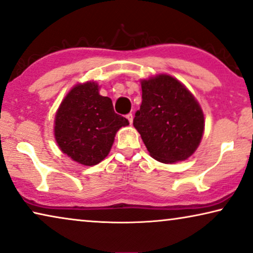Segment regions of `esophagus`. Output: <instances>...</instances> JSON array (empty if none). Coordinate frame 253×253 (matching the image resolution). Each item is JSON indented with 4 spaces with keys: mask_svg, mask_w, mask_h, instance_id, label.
<instances>
[{
    "mask_svg": "<svg viewBox=\"0 0 253 253\" xmlns=\"http://www.w3.org/2000/svg\"><path fill=\"white\" fill-rule=\"evenodd\" d=\"M126 118L128 119V122H129V124L131 125V124H133V115H131V113H128V115L126 116Z\"/></svg>",
    "mask_w": 253,
    "mask_h": 253,
    "instance_id": "obj_1",
    "label": "esophagus"
}]
</instances>
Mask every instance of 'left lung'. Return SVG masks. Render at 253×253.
Wrapping results in <instances>:
<instances>
[{
  "label": "left lung",
  "mask_w": 253,
  "mask_h": 253,
  "mask_svg": "<svg viewBox=\"0 0 253 253\" xmlns=\"http://www.w3.org/2000/svg\"><path fill=\"white\" fill-rule=\"evenodd\" d=\"M142 104L134 127L156 161H186L196 151L204 134V113L182 83L169 74L141 80Z\"/></svg>",
  "instance_id": "left-lung-1"
}]
</instances>
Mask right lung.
Instances as JSON below:
<instances>
[{"label":"right lung","mask_w":253,"mask_h":253,"mask_svg":"<svg viewBox=\"0 0 253 253\" xmlns=\"http://www.w3.org/2000/svg\"><path fill=\"white\" fill-rule=\"evenodd\" d=\"M128 120L117 115L111 98L99 95L95 81L78 84L56 112L55 140L63 154L84 166L101 163L111 150L115 136Z\"/></svg>","instance_id":"obj_1"}]
</instances>
